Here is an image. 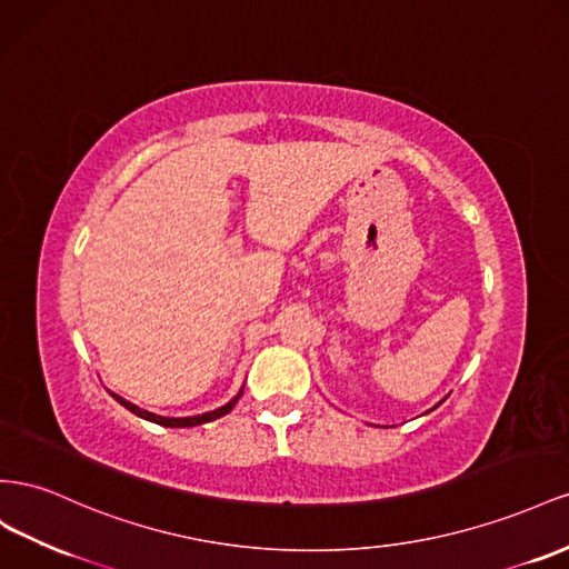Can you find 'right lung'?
<instances>
[{
	"mask_svg": "<svg viewBox=\"0 0 569 569\" xmlns=\"http://www.w3.org/2000/svg\"><path fill=\"white\" fill-rule=\"evenodd\" d=\"M117 402L121 405V407H127L129 411H133L136 417H141V419H148V421H152V423H160V426H167V428H191V426H201V423H208V421H214V419H220V417H224V413H229L232 411V407L237 405V399H239V395L232 399V402H227L224 407H220V409H214V411H206V413H201V417H183V419H167V417H158V413H150V411H146V409H141V407H136V405H131V402H127L124 397H119V395H112Z\"/></svg>",
	"mask_w": 569,
	"mask_h": 569,
	"instance_id": "1",
	"label": "right lung"
}]
</instances>
